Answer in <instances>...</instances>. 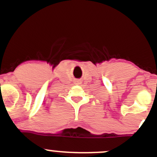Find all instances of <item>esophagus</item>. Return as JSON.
<instances>
[{
  "label": "esophagus",
  "instance_id": "1",
  "mask_svg": "<svg viewBox=\"0 0 157 157\" xmlns=\"http://www.w3.org/2000/svg\"><path fill=\"white\" fill-rule=\"evenodd\" d=\"M77 83H78V84H80V83H81V80H77Z\"/></svg>",
  "mask_w": 157,
  "mask_h": 157
}]
</instances>
